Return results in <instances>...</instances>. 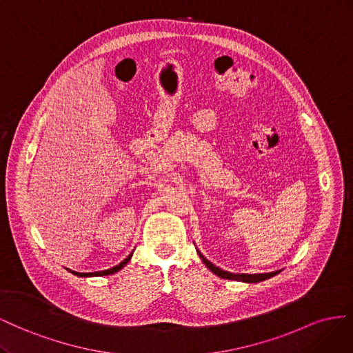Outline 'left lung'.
I'll use <instances>...</instances> for the list:
<instances>
[{
	"label": "left lung",
	"instance_id": "left-lung-1",
	"mask_svg": "<svg viewBox=\"0 0 353 353\" xmlns=\"http://www.w3.org/2000/svg\"><path fill=\"white\" fill-rule=\"evenodd\" d=\"M198 254H199V257L203 259V261H204V265L213 272V274H216L217 276H220V278H223V279H232V281H243V283H260V281H265V279H269V278H272V276H275L276 274H279L281 270H275V272H269V274H230V272H226V270H221V269H219L217 266H214L213 263H211V261H208L203 254L199 253L198 251Z\"/></svg>",
	"mask_w": 353,
	"mask_h": 353
}]
</instances>
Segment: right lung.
Returning a JSON list of instances; mask_svg holds the SVG:
<instances>
[{
    "instance_id": "obj_1",
    "label": "right lung",
    "mask_w": 353,
    "mask_h": 353,
    "mask_svg": "<svg viewBox=\"0 0 353 353\" xmlns=\"http://www.w3.org/2000/svg\"><path fill=\"white\" fill-rule=\"evenodd\" d=\"M130 259H132V254H128L123 261H121L119 265H117V266H114V268H110V269H108V270H102V272H90V274H79V272H74V270H70V272H72V274L77 275V276H103V275H112V274H115V272H118L119 269H123V268L128 263Z\"/></svg>"
}]
</instances>
